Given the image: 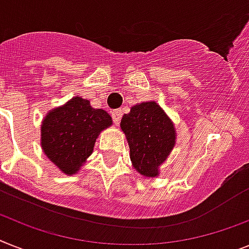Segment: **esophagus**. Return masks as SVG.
Listing matches in <instances>:
<instances>
[{
    "instance_id": "obj_1",
    "label": "esophagus",
    "mask_w": 249,
    "mask_h": 249,
    "mask_svg": "<svg viewBox=\"0 0 249 249\" xmlns=\"http://www.w3.org/2000/svg\"><path fill=\"white\" fill-rule=\"evenodd\" d=\"M121 117H122V110L121 109H116L112 112V118H113V122L118 124L121 121Z\"/></svg>"
}]
</instances>
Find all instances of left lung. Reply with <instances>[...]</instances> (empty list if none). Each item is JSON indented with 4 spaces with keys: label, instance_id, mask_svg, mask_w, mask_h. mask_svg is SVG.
<instances>
[{
    "label": "left lung",
    "instance_id": "8db88e82",
    "mask_svg": "<svg viewBox=\"0 0 249 249\" xmlns=\"http://www.w3.org/2000/svg\"><path fill=\"white\" fill-rule=\"evenodd\" d=\"M121 128L133 168L143 177H157L176 145V128L169 117L155 102L140 103L123 114Z\"/></svg>",
    "mask_w": 249,
    "mask_h": 249
}]
</instances>
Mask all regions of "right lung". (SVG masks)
Masks as SVG:
<instances>
[{"mask_svg": "<svg viewBox=\"0 0 249 249\" xmlns=\"http://www.w3.org/2000/svg\"><path fill=\"white\" fill-rule=\"evenodd\" d=\"M112 124L104 109H95L88 99L75 96L54 108L42 123L40 145L48 159L65 174H75L91 155L103 129Z\"/></svg>", "mask_w": 249, "mask_h": 249, "instance_id": "right-lung-1", "label": "right lung"}]
</instances>
